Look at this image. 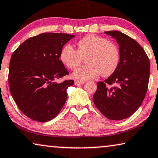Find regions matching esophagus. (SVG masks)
Masks as SVG:
<instances>
[{"mask_svg": "<svg viewBox=\"0 0 158 158\" xmlns=\"http://www.w3.org/2000/svg\"><path fill=\"white\" fill-rule=\"evenodd\" d=\"M84 83H85V81H79V80H75L74 81L75 85H81V84H83Z\"/></svg>", "mask_w": 158, "mask_h": 158, "instance_id": "esophagus-1", "label": "esophagus"}]
</instances>
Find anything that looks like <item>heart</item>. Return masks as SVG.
<instances>
[{"mask_svg":"<svg viewBox=\"0 0 158 158\" xmlns=\"http://www.w3.org/2000/svg\"><path fill=\"white\" fill-rule=\"evenodd\" d=\"M86 58V66L73 73L75 79H94L101 74L106 77L112 75L118 67L120 55L117 46L107 39L96 35H87L78 41L77 50L70 45L62 48L60 59L70 69H76Z\"/></svg>","mask_w":158,"mask_h":158,"instance_id":"obj_1","label":"heart"}]
</instances>
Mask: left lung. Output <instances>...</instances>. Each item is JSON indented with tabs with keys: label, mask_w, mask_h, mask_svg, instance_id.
Returning a JSON list of instances; mask_svg holds the SVG:
<instances>
[{
	"label": "left lung",
	"mask_w": 158,
	"mask_h": 158,
	"mask_svg": "<svg viewBox=\"0 0 158 158\" xmlns=\"http://www.w3.org/2000/svg\"><path fill=\"white\" fill-rule=\"evenodd\" d=\"M104 33L116 39L120 59L116 71L104 81L97 82L93 101L106 118L122 120L134 114L145 99L150 60L143 48L127 35L117 31Z\"/></svg>",
	"instance_id": "1"
}]
</instances>
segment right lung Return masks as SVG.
<instances>
[{"instance_id": "add662e5", "label": "right lung", "mask_w": 158, "mask_h": 158, "mask_svg": "<svg viewBox=\"0 0 158 158\" xmlns=\"http://www.w3.org/2000/svg\"><path fill=\"white\" fill-rule=\"evenodd\" d=\"M74 35L44 33L26 40L10 58L8 84L19 110L28 118L45 123L56 117L74 80H56L69 74L60 54Z\"/></svg>"}]
</instances>
